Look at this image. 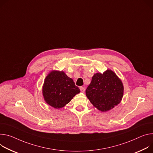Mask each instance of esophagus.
<instances>
[{
	"label": "esophagus",
	"mask_w": 153,
	"mask_h": 153,
	"mask_svg": "<svg viewBox=\"0 0 153 153\" xmlns=\"http://www.w3.org/2000/svg\"><path fill=\"white\" fill-rule=\"evenodd\" d=\"M80 90L81 92H82V93L85 92V87H80Z\"/></svg>",
	"instance_id": "obj_1"
}]
</instances>
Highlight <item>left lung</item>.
I'll use <instances>...</instances> for the list:
<instances>
[{
  "mask_svg": "<svg viewBox=\"0 0 153 153\" xmlns=\"http://www.w3.org/2000/svg\"><path fill=\"white\" fill-rule=\"evenodd\" d=\"M123 90L121 80L114 72L107 69L103 74H94L85 93L94 107L105 112L120 102Z\"/></svg>",
  "mask_w": 153,
  "mask_h": 153,
  "instance_id": "8db88e82",
  "label": "left lung"
}]
</instances>
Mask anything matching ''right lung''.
Listing matches in <instances>:
<instances>
[{"mask_svg": "<svg viewBox=\"0 0 153 153\" xmlns=\"http://www.w3.org/2000/svg\"><path fill=\"white\" fill-rule=\"evenodd\" d=\"M80 91L71 78L57 71H52L48 75L43 88L45 101L55 108L64 107Z\"/></svg>", "mask_w": 153, "mask_h": 153, "instance_id": "right-lung-1", "label": "right lung"}]
</instances>
